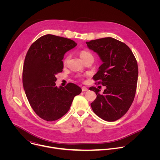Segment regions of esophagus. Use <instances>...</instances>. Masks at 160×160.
Returning a JSON list of instances; mask_svg holds the SVG:
<instances>
[{
	"label": "esophagus",
	"instance_id": "1",
	"mask_svg": "<svg viewBox=\"0 0 160 160\" xmlns=\"http://www.w3.org/2000/svg\"><path fill=\"white\" fill-rule=\"evenodd\" d=\"M82 92H85V91L88 90V88L86 87L83 86V87H82Z\"/></svg>",
	"mask_w": 160,
	"mask_h": 160
}]
</instances>
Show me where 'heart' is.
<instances>
[{"label": "heart", "mask_w": 160, "mask_h": 160, "mask_svg": "<svg viewBox=\"0 0 160 160\" xmlns=\"http://www.w3.org/2000/svg\"><path fill=\"white\" fill-rule=\"evenodd\" d=\"M92 56V54H91L88 51H85V50H82L80 52V57L81 58V59L83 61L84 59L89 58V57H91ZM68 60V57H66L64 60V64H66L67 61Z\"/></svg>", "instance_id": "b5f03b06"}]
</instances>
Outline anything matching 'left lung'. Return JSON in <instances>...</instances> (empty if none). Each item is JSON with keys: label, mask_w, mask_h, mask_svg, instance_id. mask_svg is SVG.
Instances as JSON below:
<instances>
[{"label": "left lung", "mask_w": 160, "mask_h": 160, "mask_svg": "<svg viewBox=\"0 0 160 160\" xmlns=\"http://www.w3.org/2000/svg\"><path fill=\"white\" fill-rule=\"evenodd\" d=\"M86 43L102 62L93 79L106 87L102 94L95 87L89 88L97 95L90 104L91 108L102 120L116 121L128 111L134 99L138 79V62L127 45L115 38L106 37Z\"/></svg>", "instance_id": "left-lung-1"}]
</instances>
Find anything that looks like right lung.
I'll return each instance as SVG.
<instances>
[{
    "label": "right lung",
    "mask_w": 160,
    "mask_h": 160,
    "mask_svg": "<svg viewBox=\"0 0 160 160\" xmlns=\"http://www.w3.org/2000/svg\"><path fill=\"white\" fill-rule=\"evenodd\" d=\"M71 39L51 34L43 35L29 48L22 69V84L29 103L37 115L52 122L69 111L82 89L68 83L58 87L56 75L62 72L64 54L77 46Z\"/></svg>",
    "instance_id": "obj_1"
}]
</instances>
